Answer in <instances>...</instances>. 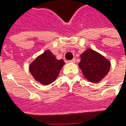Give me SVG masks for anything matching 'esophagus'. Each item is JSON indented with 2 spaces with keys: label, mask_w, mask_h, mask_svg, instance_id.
<instances>
[{
  "label": "esophagus",
  "mask_w": 126,
  "mask_h": 126,
  "mask_svg": "<svg viewBox=\"0 0 126 126\" xmlns=\"http://www.w3.org/2000/svg\"><path fill=\"white\" fill-rule=\"evenodd\" d=\"M69 62H71V63H74L76 62V60H75V58H74L73 60H69Z\"/></svg>",
  "instance_id": "1"
}]
</instances>
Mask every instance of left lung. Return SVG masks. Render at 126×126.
I'll list each match as a JSON object with an SVG mask.
<instances>
[{
  "label": "left lung",
  "instance_id": "obj_1",
  "mask_svg": "<svg viewBox=\"0 0 126 126\" xmlns=\"http://www.w3.org/2000/svg\"><path fill=\"white\" fill-rule=\"evenodd\" d=\"M79 66L87 80L93 83H98L108 74L111 63L96 51L87 49L80 55Z\"/></svg>",
  "mask_w": 126,
  "mask_h": 126
}]
</instances>
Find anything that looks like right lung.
<instances>
[{
	"label": "right lung",
	"mask_w": 126,
	"mask_h": 126,
	"mask_svg": "<svg viewBox=\"0 0 126 126\" xmlns=\"http://www.w3.org/2000/svg\"><path fill=\"white\" fill-rule=\"evenodd\" d=\"M63 60H57L50 50H46L29 65V71L34 79L47 85L53 83L64 65Z\"/></svg>",
	"instance_id": "1"
}]
</instances>
